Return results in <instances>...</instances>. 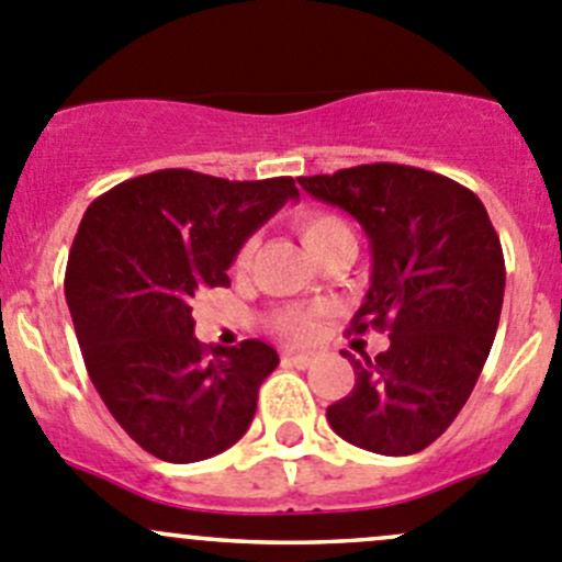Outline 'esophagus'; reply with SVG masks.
<instances>
[{
  "label": "esophagus",
  "mask_w": 562,
  "mask_h": 562,
  "mask_svg": "<svg viewBox=\"0 0 562 562\" xmlns=\"http://www.w3.org/2000/svg\"><path fill=\"white\" fill-rule=\"evenodd\" d=\"M282 361L291 367H299V370H307L310 364H313V356L310 353H293V350H288V353H282Z\"/></svg>",
  "instance_id": "esophagus-1"
}]
</instances>
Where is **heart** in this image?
I'll return each instance as SVG.
<instances>
[{
    "label": "heart",
    "instance_id": "obj_1",
    "mask_svg": "<svg viewBox=\"0 0 562 562\" xmlns=\"http://www.w3.org/2000/svg\"><path fill=\"white\" fill-rule=\"evenodd\" d=\"M293 228L296 234L302 236L304 247L310 249L315 260H323L328 252L339 247H356V234L348 223H345L339 214L334 212H302L293 217ZM255 249H258V239H247L245 245L239 247L234 258V271L236 274H247L252 269L255 260ZM315 321H317V310L310 307H282L280 313H274L271 323H274L277 331L282 334L285 339H310L315 331Z\"/></svg>",
    "mask_w": 562,
    "mask_h": 562
}]
</instances>
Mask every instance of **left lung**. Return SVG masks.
Returning <instances> with one entry per match:
<instances>
[{
	"label": "left lung",
	"instance_id": "left-lung-1",
	"mask_svg": "<svg viewBox=\"0 0 562 562\" xmlns=\"http://www.w3.org/2000/svg\"><path fill=\"white\" fill-rule=\"evenodd\" d=\"M299 184L356 217L372 274L356 334L389 331V350L348 353L356 386L326 407L359 449L407 457L454 422L479 381L501 323L506 263L484 203L449 176L372 162Z\"/></svg>",
	"mask_w": 562,
	"mask_h": 562
}]
</instances>
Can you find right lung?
Listing matches in <instances>:
<instances>
[{
  "label": "right lung",
  "mask_w": 562,
  "mask_h": 562,
  "mask_svg": "<svg viewBox=\"0 0 562 562\" xmlns=\"http://www.w3.org/2000/svg\"><path fill=\"white\" fill-rule=\"evenodd\" d=\"M296 198L291 176L166 168L122 181L83 214L65 274L83 364L119 427L157 459L201 462L252 424L280 356L260 339L206 348L192 337V302L228 288L239 247Z\"/></svg>",
  "instance_id": "add662e5"
}]
</instances>
